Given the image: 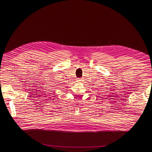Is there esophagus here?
I'll list each match as a JSON object with an SVG mask.
<instances>
[{"instance_id": "34e87169", "label": "esophagus", "mask_w": 152, "mask_h": 152, "mask_svg": "<svg viewBox=\"0 0 152 152\" xmlns=\"http://www.w3.org/2000/svg\"><path fill=\"white\" fill-rule=\"evenodd\" d=\"M78 81H79V82H80V81H82V80H81V79H78Z\"/></svg>"}]
</instances>
